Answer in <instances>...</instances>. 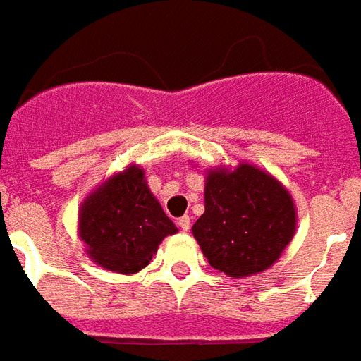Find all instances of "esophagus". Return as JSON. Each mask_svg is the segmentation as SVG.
<instances>
[{"instance_id": "1", "label": "esophagus", "mask_w": 361, "mask_h": 361, "mask_svg": "<svg viewBox=\"0 0 361 361\" xmlns=\"http://www.w3.org/2000/svg\"><path fill=\"white\" fill-rule=\"evenodd\" d=\"M178 226H180L183 232H188L189 228H191V219H189V216H181V219L178 220Z\"/></svg>"}]
</instances>
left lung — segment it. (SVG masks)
Masks as SVG:
<instances>
[{
    "mask_svg": "<svg viewBox=\"0 0 361 361\" xmlns=\"http://www.w3.org/2000/svg\"><path fill=\"white\" fill-rule=\"evenodd\" d=\"M193 235L209 265L234 279L276 263L295 232V207L271 173L243 162L207 173L204 212Z\"/></svg>",
    "mask_w": 361,
    "mask_h": 361,
    "instance_id": "8db88e82",
    "label": "left lung"
}]
</instances>
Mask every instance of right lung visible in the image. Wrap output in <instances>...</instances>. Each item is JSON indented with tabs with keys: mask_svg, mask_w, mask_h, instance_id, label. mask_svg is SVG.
Returning <instances> with one entry per match:
<instances>
[{
	"mask_svg": "<svg viewBox=\"0 0 361 361\" xmlns=\"http://www.w3.org/2000/svg\"><path fill=\"white\" fill-rule=\"evenodd\" d=\"M178 232L150 193L145 170L129 166L94 189L79 211L87 253L106 271L133 274L149 265L166 235Z\"/></svg>",
	"mask_w": 361,
	"mask_h": 361,
	"instance_id": "add662e5",
	"label": "right lung"
}]
</instances>
